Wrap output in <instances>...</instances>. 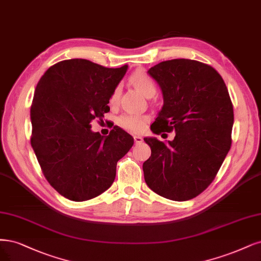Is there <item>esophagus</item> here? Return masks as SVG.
Instances as JSON below:
<instances>
[{
  "label": "esophagus",
  "mask_w": 261,
  "mask_h": 261,
  "mask_svg": "<svg viewBox=\"0 0 261 261\" xmlns=\"http://www.w3.org/2000/svg\"><path fill=\"white\" fill-rule=\"evenodd\" d=\"M134 140H135V143H140L142 142V138L140 136H134Z\"/></svg>",
  "instance_id": "1"
}]
</instances>
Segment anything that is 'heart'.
Segmentation results:
<instances>
[{
    "mask_svg": "<svg viewBox=\"0 0 261 261\" xmlns=\"http://www.w3.org/2000/svg\"><path fill=\"white\" fill-rule=\"evenodd\" d=\"M130 83L143 96L148 98L154 96L156 93V85L154 81L149 75L142 72H137L130 76ZM120 96V87H116L111 96V101H116ZM148 116L142 114H124L121 115L118 123L121 127L132 133H140L146 127L148 123Z\"/></svg>",
    "mask_w": 261,
    "mask_h": 261,
    "instance_id": "1",
    "label": "heart"
}]
</instances>
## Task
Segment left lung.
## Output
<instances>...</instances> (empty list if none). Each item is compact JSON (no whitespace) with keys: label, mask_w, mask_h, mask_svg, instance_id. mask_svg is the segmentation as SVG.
<instances>
[{"label":"left lung","mask_w":261,"mask_h":261,"mask_svg":"<svg viewBox=\"0 0 261 261\" xmlns=\"http://www.w3.org/2000/svg\"><path fill=\"white\" fill-rule=\"evenodd\" d=\"M163 94L151 130L175 132L167 143L145 138L151 156L142 169L148 187L173 201L202 193L216 177L231 147L233 106L221 75L191 59L162 61L149 69Z\"/></svg>","instance_id":"obj_1"}]
</instances>
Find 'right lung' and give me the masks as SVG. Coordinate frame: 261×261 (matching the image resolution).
Returning <instances> with one entry per match:
<instances>
[{
    "mask_svg": "<svg viewBox=\"0 0 261 261\" xmlns=\"http://www.w3.org/2000/svg\"><path fill=\"white\" fill-rule=\"evenodd\" d=\"M127 68L62 60L35 87L31 146L45 178L68 200H91L109 189L116 163L134 145L130 135L118 126L107 137L91 129L93 120L110 111L108 103Z\"/></svg>",
    "mask_w": 261,
    "mask_h": 261,
    "instance_id": "add662e5",
    "label": "right lung"
}]
</instances>
